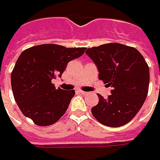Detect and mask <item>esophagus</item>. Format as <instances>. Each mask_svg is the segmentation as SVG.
<instances>
[{
    "mask_svg": "<svg viewBox=\"0 0 160 160\" xmlns=\"http://www.w3.org/2000/svg\"><path fill=\"white\" fill-rule=\"evenodd\" d=\"M78 92L81 93V94H82V95H86V94H88V92H86V91H83V90H82V89H79V90H78Z\"/></svg>",
    "mask_w": 160,
    "mask_h": 160,
    "instance_id": "34e87169",
    "label": "esophagus"
}]
</instances>
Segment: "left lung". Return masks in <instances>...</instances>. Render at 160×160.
<instances>
[{"mask_svg":"<svg viewBox=\"0 0 160 160\" xmlns=\"http://www.w3.org/2000/svg\"><path fill=\"white\" fill-rule=\"evenodd\" d=\"M99 71V79L113 88L107 99L91 113L98 122L117 128L128 123L142 107L149 88L150 73L144 57L134 47L108 43L86 50Z\"/></svg>","mask_w":160,"mask_h":160,"instance_id":"1","label":"left lung"}]
</instances>
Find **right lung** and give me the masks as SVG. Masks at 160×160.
<instances>
[{"instance_id":"right-lung-1","label":"right lung","mask_w":160,"mask_h":160,"mask_svg":"<svg viewBox=\"0 0 160 160\" xmlns=\"http://www.w3.org/2000/svg\"><path fill=\"white\" fill-rule=\"evenodd\" d=\"M85 49L44 44L21 52L11 73V86L21 113L34 124H54L66 112L75 90L56 89L52 80L61 78L68 63Z\"/></svg>"}]
</instances>
